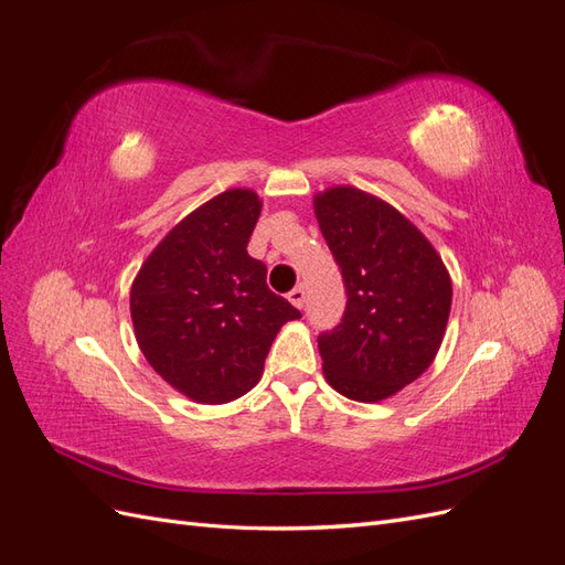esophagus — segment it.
Listing matches in <instances>:
<instances>
[{
  "mask_svg": "<svg viewBox=\"0 0 565 565\" xmlns=\"http://www.w3.org/2000/svg\"><path fill=\"white\" fill-rule=\"evenodd\" d=\"M287 299H289V303L297 306V309H303V301H306V292H303V287H295L292 292L287 295Z\"/></svg>",
  "mask_w": 565,
  "mask_h": 565,
  "instance_id": "1",
  "label": "esophagus"
}]
</instances>
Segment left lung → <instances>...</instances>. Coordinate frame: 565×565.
<instances>
[{
	"label": "left lung",
	"mask_w": 565,
	"mask_h": 565,
	"mask_svg": "<svg viewBox=\"0 0 565 565\" xmlns=\"http://www.w3.org/2000/svg\"><path fill=\"white\" fill-rule=\"evenodd\" d=\"M313 212L347 285L344 318L318 337L324 380L351 401H386L434 363L450 273L413 221L361 188L316 193Z\"/></svg>",
	"instance_id": "obj_1"
}]
</instances>
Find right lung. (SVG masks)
I'll return each instance as SVG.
<instances>
[{"label":"right lung","mask_w":565,"mask_h":565,"mask_svg":"<svg viewBox=\"0 0 565 565\" xmlns=\"http://www.w3.org/2000/svg\"><path fill=\"white\" fill-rule=\"evenodd\" d=\"M262 198L231 188L200 204L148 254L131 282L134 334L150 367L204 405L259 384L273 339L301 313L247 254Z\"/></svg>","instance_id":"1"}]
</instances>
